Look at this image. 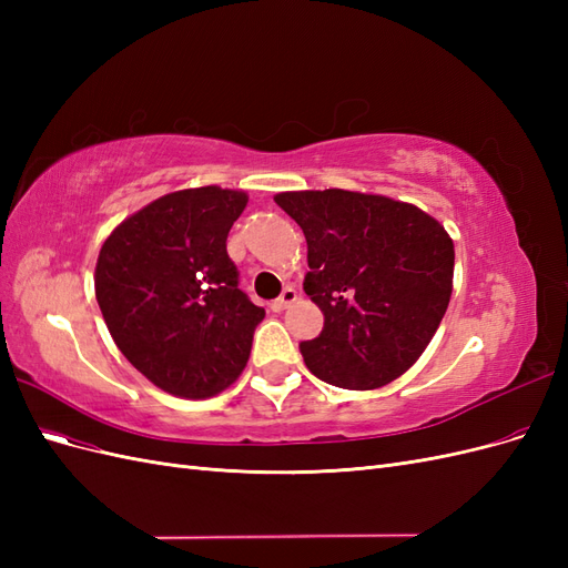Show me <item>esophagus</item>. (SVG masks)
<instances>
[{"label": "esophagus", "instance_id": "34e87169", "mask_svg": "<svg viewBox=\"0 0 568 568\" xmlns=\"http://www.w3.org/2000/svg\"><path fill=\"white\" fill-rule=\"evenodd\" d=\"M298 298V294H296V288H291V286H286L284 291H282V296L280 298H274L272 303H270V307L274 313H282V311H286V307L294 303Z\"/></svg>", "mask_w": 568, "mask_h": 568}]
</instances>
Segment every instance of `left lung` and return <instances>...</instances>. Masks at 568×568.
Returning a JSON list of instances; mask_svg holds the SVG:
<instances>
[{"instance_id": "left-lung-1", "label": "left lung", "mask_w": 568, "mask_h": 568, "mask_svg": "<svg viewBox=\"0 0 568 568\" xmlns=\"http://www.w3.org/2000/svg\"><path fill=\"white\" fill-rule=\"evenodd\" d=\"M307 242L305 294L324 315L301 343L317 379L351 390L390 384L417 363L448 311L455 246L417 205L324 189L274 196Z\"/></svg>"}]
</instances>
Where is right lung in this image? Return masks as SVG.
Segmentation results:
<instances>
[{"instance_id":"add662e5","label":"right lung","mask_w":568,"mask_h":568,"mask_svg":"<svg viewBox=\"0 0 568 568\" xmlns=\"http://www.w3.org/2000/svg\"><path fill=\"white\" fill-rule=\"evenodd\" d=\"M246 201L220 186L165 194L120 222L99 251L94 288L115 346L180 398H211L234 384L265 317L227 255Z\"/></svg>"}]
</instances>
